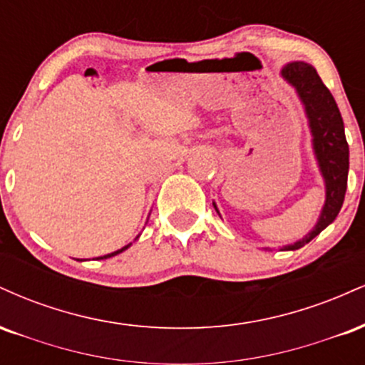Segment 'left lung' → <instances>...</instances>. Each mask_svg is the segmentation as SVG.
Segmentation results:
<instances>
[{"label":"left lung","instance_id":"1","mask_svg":"<svg viewBox=\"0 0 365 365\" xmlns=\"http://www.w3.org/2000/svg\"><path fill=\"white\" fill-rule=\"evenodd\" d=\"M279 75L295 89L302 103L309 130H311L312 153L326 190L324 204L314 228L300 240L279 249L297 250L319 235L340 212L346 192V178H349V144L345 139V127H343L340 110L328 87L322 83L316 68L305 61H292L283 66ZM212 206L217 211L215 202Z\"/></svg>","mask_w":365,"mask_h":365}]
</instances>
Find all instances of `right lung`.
I'll use <instances>...</instances> for the list:
<instances>
[{"instance_id": "obj_1", "label": "right lung", "mask_w": 365, "mask_h": 365, "mask_svg": "<svg viewBox=\"0 0 365 365\" xmlns=\"http://www.w3.org/2000/svg\"><path fill=\"white\" fill-rule=\"evenodd\" d=\"M140 235H137L135 237V240H137V238H139ZM130 245H132V244H128V245H125V247H121V249H118V250H115V252H111V254H106V255H101V257H98V259H110V257H113V255H118V254H121V252H123V250H127L128 249V247Z\"/></svg>"}]
</instances>
